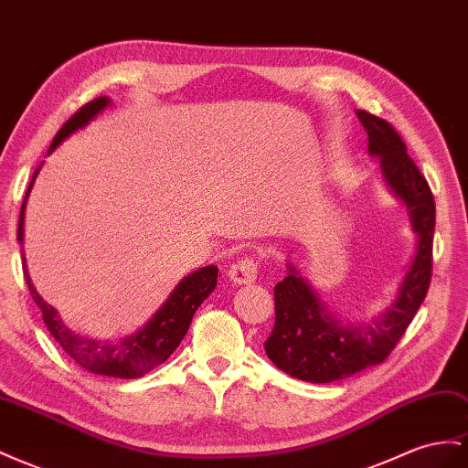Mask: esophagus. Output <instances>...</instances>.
<instances>
[{"label": "esophagus", "instance_id": "1", "mask_svg": "<svg viewBox=\"0 0 468 468\" xmlns=\"http://www.w3.org/2000/svg\"><path fill=\"white\" fill-rule=\"evenodd\" d=\"M229 277L238 285H246V283L256 282L258 261L254 258H242V260L234 261L229 270Z\"/></svg>", "mask_w": 468, "mask_h": 468}]
</instances>
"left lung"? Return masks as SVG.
Wrapping results in <instances>:
<instances>
[{
    "instance_id": "obj_1",
    "label": "left lung",
    "mask_w": 468,
    "mask_h": 468,
    "mask_svg": "<svg viewBox=\"0 0 468 468\" xmlns=\"http://www.w3.org/2000/svg\"><path fill=\"white\" fill-rule=\"evenodd\" d=\"M356 113L368 132V151L380 157L386 183L410 208L420 242L398 299L372 324L340 323L293 268L275 285V324L265 340V352L277 368L313 384L343 380L382 364L413 321L431 283L435 232L431 188L408 155L394 125L366 110Z\"/></svg>"
}]
</instances>
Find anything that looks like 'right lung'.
<instances>
[{
    "mask_svg": "<svg viewBox=\"0 0 468 468\" xmlns=\"http://www.w3.org/2000/svg\"><path fill=\"white\" fill-rule=\"evenodd\" d=\"M108 104H110L108 98H96L92 102L84 104L57 132L53 144L48 147V154L62 140H65V137H69L72 132L80 130L82 125L90 122L96 113L102 112ZM37 171L29 183L27 195L23 198L21 212H19V226H17L19 242H23L25 203H27V197L37 176ZM23 273H25V282H27L33 301L37 303V307L41 309L45 326L48 328V333L53 335L57 343L62 346V350H65L74 362L80 364L88 372L102 374L110 378H128V380L147 374L149 370H154L155 366L163 364L173 355L175 348L179 346L181 340L185 338L188 324L193 321L195 311L200 307V303L214 292V287H217V282H218L217 265H207V268L197 270L195 273L186 275L185 280L173 289L169 299L163 303V307L154 314V319H151L140 333L123 338L120 343H100V340H92L88 336H80L69 331V328L57 317V311L35 292V287L27 275V270L23 268Z\"/></svg>",
    "mask_w": 468,
    "mask_h": 468,
    "instance_id": "1",
    "label": "right lung"
}]
</instances>
